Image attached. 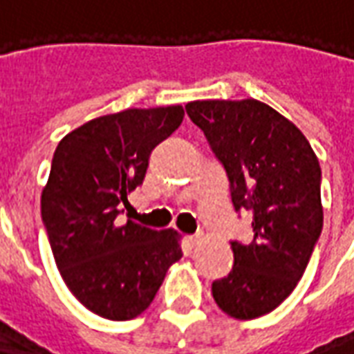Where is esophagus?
I'll return each instance as SVG.
<instances>
[{
    "instance_id": "esophagus-1",
    "label": "esophagus",
    "mask_w": 354,
    "mask_h": 354,
    "mask_svg": "<svg viewBox=\"0 0 354 354\" xmlns=\"http://www.w3.org/2000/svg\"><path fill=\"white\" fill-rule=\"evenodd\" d=\"M199 241H201L199 235H192V237H187V243H189V245H192V246L197 245V243H199Z\"/></svg>"
}]
</instances>
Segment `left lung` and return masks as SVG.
Segmentation results:
<instances>
[{
    "instance_id": "left-lung-1",
    "label": "left lung",
    "mask_w": 354,
    "mask_h": 354,
    "mask_svg": "<svg viewBox=\"0 0 354 354\" xmlns=\"http://www.w3.org/2000/svg\"><path fill=\"white\" fill-rule=\"evenodd\" d=\"M185 111L225 170L235 212H252V241H231L233 269L212 282V296L233 319H258L292 294L320 237L319 159L263 102L197 100Z\"/></svg>"
}]
</instances>
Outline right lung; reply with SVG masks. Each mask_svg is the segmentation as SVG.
I'll return each instance as SVG.
<instances>
[{"label":"right lung","instance_id":"right-lung-1","mask_svg":"<svg viewBox=\"0 0 354 354\" xmlns=\"http://www.w3.org/2000/svg\"><path fill=\"white\" fill-rule=\"evenodd\" d=\"M182 121V106L124 109L81 124L53 155L43 225L66 286L98 317H138L182 258L174 230L117 220L127 193L144 182L151 151Z\"/></svg>","mask_w":354,"mask_h":354}]
</instances>
